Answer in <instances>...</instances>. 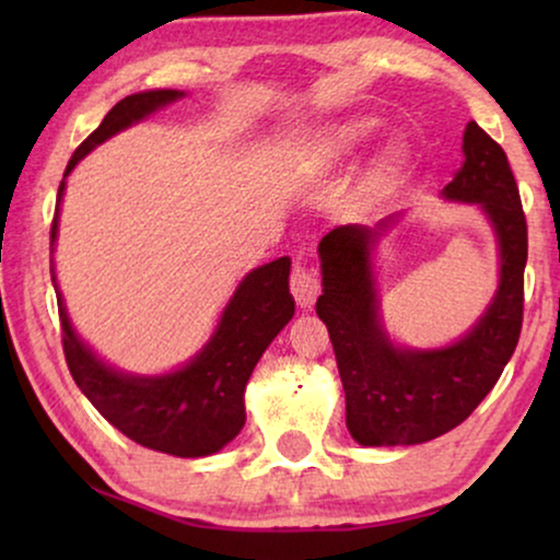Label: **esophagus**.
I'll return each instance as SVG.
<instances>
[{
    "instance_id": "1",
    "label": "esophagus",
    "mask_w": 560,
    "mask_h": 560,
    "mask_svg": "<svg viewBox=\"0 0 560 560\" xmlns=\"http://www.w3.org/2000/svg\"><path fill=\"white\" fill-rule=\"evenodd\" d=\"M290 293H293L295 303L301 305V308H311L320 293V282L316 278V272H311L308 267L303 265H295L293 275H290Z\"/></svg>"
}]
</instances>
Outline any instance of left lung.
Returning a JSON list of instances; mask_svg holds the SVG:
<instances>
[{"label":"left lung","instance_id":"obj_1","mask_svg":"<svg viewBox=\"0 0 560 560\" xmlns=\"http://www.w3.org/2000/svg\"><path fill=\"white\" fill-rule=\"evenodd\" d=\"M464 158L443 198L479 203L500 244V288L464 339L446 349H400L387 339L372 247L395 217L377 229L336 226L318 244L324 295L316 313L334 343L347 428L362 446H412L448 433L477 410L517 347L527 262L520 190L504 150L477 121L466 125Z\"/></svg>","mask_w":560,"mask_h":560}]
</instances>
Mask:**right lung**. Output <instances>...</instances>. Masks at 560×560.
Wrapping results in <instances>:
<instances>
[{
  "mask_svg": "<svg viewBox=\"0 0 560 560\" xmlns=\"http://www.w3.org/2000/svg\"><path fill=\"white\" fill-rule=\"evenodd\" d=\"M183 91L160 89L125 96L114 104L94 132L79 144L68 160L66 175L73 171L83 155L96 144L109 140L135 121L158 112L160 106L180 98ZM66 175L60 180L56 217L50 226V252L58 236V211L63 198ZM52 272V267H50ZM290 259L280 257L270 265L257 267L240 282L236 293L221 313V320L211 341L190 359L186 366L160 377H137L121 374L104 364L73 331L68 320L63 295H58L60 331H63V354L71 377L91 405L109 423L140 443L144 448L163 451L180 458L211 456L236 439L244 418V387L252 370L270 347V341L293 318L295 301L288 288Z\"/></svg>",
  "mask_w": 560,
  "mask_h": 560,
  "instance_id": "add662e5",
  "label": "right lung"
}]
</instances>
